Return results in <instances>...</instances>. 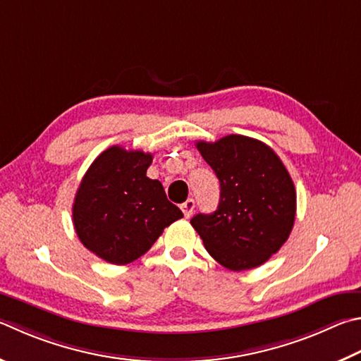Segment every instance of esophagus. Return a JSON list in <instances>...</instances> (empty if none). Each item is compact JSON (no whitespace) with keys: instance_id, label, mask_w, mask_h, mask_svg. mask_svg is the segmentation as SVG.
<instances>
[{"instance_id":"1","label":"esophagus","mask_w":361,"mask_h":361,"mask_svg":"<svg viewBox=\"0 0 361 361\" xmlns=\"http://www.w3.org/2000/svg\"><path fill=\"white\" fill-rule=\"evenodd\" d=\"M194 208H195L194 199H188L185 203H181V212L185 214V218H191Z\"/></svg>"}]
</instances>
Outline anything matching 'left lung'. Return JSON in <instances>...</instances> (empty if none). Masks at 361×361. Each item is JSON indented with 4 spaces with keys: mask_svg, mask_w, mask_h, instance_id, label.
<instances>
[{
    "mask_svg": "<svg viewBox=\"0 0 361 361\" xmlns=\"http://www.w3.org/2000/svg\"><path fill=\"white\" fill-rule=\"evenodd\" d=\"M195 147L221 185L218 209L191 224L222 267L251 270L279 251L292 232L297 192L283 161L264 142L226 135Z\"/></svg>",
    "mask_w": 361,
    "mask_h": 361,
    "instance_id": "8db88e82",
    "label": "left lung"
}]
</instances>
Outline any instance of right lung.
Instances as JSON below:
<instances>
[{
    "mask_svg": "<svg viewBox=\"0 0 361 361\" xmlns=\"http://www.w3.org/2000/svg\"><path fill=\"white\" fill-rule=\"evenodd\" d=\"M153 154L110 147L91 164L77 189L72 219L82 245L109 264L145 254L166 227L183 218L161 181L147 176Z\"/></svg>",
    "mask_w": 361,
    "mask_h": 361,
    "instance_id": "1",
    "label": "right lung"
}]
</instances>
